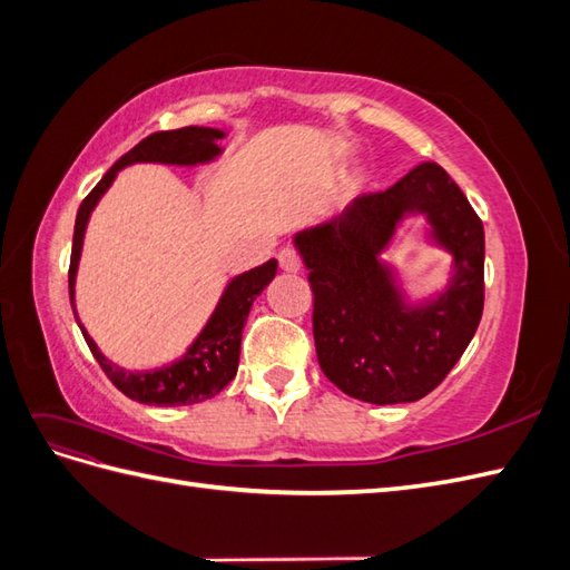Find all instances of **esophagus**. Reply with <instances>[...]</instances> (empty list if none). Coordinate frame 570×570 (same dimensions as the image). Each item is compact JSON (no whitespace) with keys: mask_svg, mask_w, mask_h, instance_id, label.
<instances>
[{"mask_svg":"<svg viewBox=\"0 0 570 570\" xmlns=\"http://www.w3.org/2000/svg\"><path fill=\"white\" fill-rule=\"evenodd\" d=\"M278 264H281V268L285 273H299L302 271V258H299V254L295 249H287V247L281 249Z\"/></svg>","mask_w":570,"mask_h":570,"instance_id":"esophagus-1","label":"esophagus"}]
</instances>
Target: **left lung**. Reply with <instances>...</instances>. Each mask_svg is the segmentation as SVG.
<instances>
[{"mask_svg": "<svg viewBox=\"0 0 570 570\" xmlns=\"http://www.w3.org/2000/svg\"><path fill=\"white\" fill-rule=\"evenodd\" d=\"M413 215L426 220V242L453 256L448 283L419 303L382 258ZM292 243L314 289V340L327 381L381 406L416 402L444 381L473 340L485 299V233L444 168L421 164Z\"/></svg>", "mask_w": 570, "mask_h": 570, "instance_id": "1", "label": "left lung"}]
</instances>
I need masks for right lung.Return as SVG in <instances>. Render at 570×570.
Here are the masks:
<instances>
[{
	"label": "right lung",
	"mask_w": 570,
	"mask_h": 570,
	"mask_svg": "<svg viewBox=\"0 0 570 570\" xmlns=\"http://www.w3.org/2000/svg\"><path fill=\"white\" fill-rule=\"evenodd\" d=\"M223 137H226L223 130L204 128V126H187V128L154 132L145 137L140 145H135L107 170L105 178H101L92 193L82 199L76 216L71 268H68V295H71L73 316L101 371L107 373L109 381L120 392L140 404H149V406L199 404L204 400H212V396H216L233 381L237 373L239 342H243V327L249 316V308L254 299L262 295L264 287L275 278L278 262L271 258V262H266L264 266H256L252 271H245L235 275V278H230L226 289L220 292V299L212 312L209 321L204 323L199 335L193 340V344H189L183 356L159 368L128 371L101 354L97 342L90 337L88 331H85V325L80 323L76 312V278H78L85 230H88V220L95 212V206L114 185L118 170H124L126 166H132V164H166V166L212 164L223 154V147L218 145Z\"/></svg>",
	"instance_id": "obj_1"
}]
</instances>
